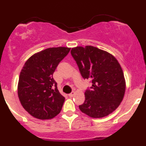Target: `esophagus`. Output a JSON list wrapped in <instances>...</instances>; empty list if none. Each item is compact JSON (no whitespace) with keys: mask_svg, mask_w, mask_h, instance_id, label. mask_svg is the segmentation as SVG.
Listing matches in <instances>:
<instances>
[{"mask_svg":"<svg viewBox=\"0 0 146 146\" xmlns=\"http://www.w3.org/2000/svg\"><path fill=\"white\" fill-rule=\"evenodd\" d=\"M74 94H75V92H74V91H72L71 94H69V97H72V96H74Z\"/></svg>","mask_w":146,"mask_h":146,"instance_id":"esophagus-1","label":"esophagus"}]
</instances>
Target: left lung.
<instances>
[{"label":"left lung","instance_id":"8db88e82","mask_svg":"<svg viewBox=\"0 0 146 146\" xmlns=\"http://www.w3.org/2000/svg\"><path fill=\"white\" fill-rule=\"evenodd\" d=\"M72 57L84 79L91 80V90L85 92V102L79 108L94 118L105 117L122 102L126 81L121 65L110 52L87 45L73 47Z\"/></svg>","mask_w":146,"mask_h":146}]
</instances>
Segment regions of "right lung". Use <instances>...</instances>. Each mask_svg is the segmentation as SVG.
<instances>
[{"instance_id":"right-lung-1","label":"right lung","mask_w":146,"mask_h":146,"mask_svg":"<svg viewBox=\"0 0 146 146\" xmlns=\"http://www.w3.org/2000/svg\"><path fill=\"white\" fill-rule=\"evenodd\" d=\"M70 49H45L33 54L23 66L18 81V97L23 108L34 118L51 119L60 113L65 98L58 90L52 74Z\"/></svg>"}]
</instances>
